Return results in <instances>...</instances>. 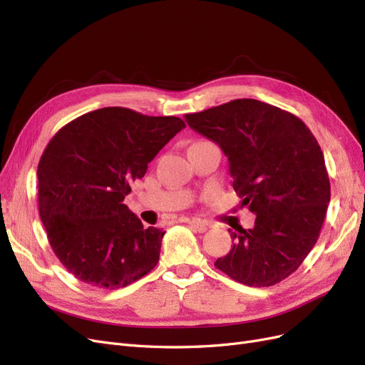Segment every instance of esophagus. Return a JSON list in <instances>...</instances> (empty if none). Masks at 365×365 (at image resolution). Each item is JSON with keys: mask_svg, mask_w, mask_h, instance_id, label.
I'll use <instances>...</instances> for the list:
<instances>
[{"mask_svg": "<svg viewBox=\"0 0 365 365\" xmlns=\"http://www.w3.org/2000/svg\"><path fill=\"white\" fill-rule=\"evenodd\" d=\"M185 224H189L192 228H195L196 231H200V233H204V231H207L208 228V224L204 222V220L201 219H189V217H184L182 219Z\"/></svg>", "mask_w": 365, "mask_h": 365, "instance_id": "34e87169", "label": "esophagus"}]
</instances>
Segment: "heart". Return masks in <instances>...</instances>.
<instances>
[{
  "mask_svg": "<svg viewBox=\"0 0 365 365\" xmlns=\"http://www.w3.org/2000/svg\"><path fill=\"white\" fill-rule=\"evenodd\" d=\"M204 143H210V141H196L193 145H204Z\"/></svg>",
  "mask_w": 365,
  "mask_h": 365,
  "instance_id": "b5f03b06",
  "label": "heart"
}]
</instances>
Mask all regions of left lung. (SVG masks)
Instances as JSON below:
<instances>
[{
	"label": "left lung",
	"instance_id": "1",
	"mask_svg": "<svg viewBox=\"0 0 365 365\" xmlns=\"http://www.w3.org/2000/svg\"><path fill=\"white\" fill-rule=\"evenodd\" d=\"M185 120L222 149L242 205L257 216L250 230H228L235 245L215 267L256 288L289 277L317 244L330 201L324 155L312 132L294 114L254 98Z\"/></svg>",
	"mask_w": 365,
	"mask_h": 365
}]
</instances>
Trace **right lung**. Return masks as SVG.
Listing matches in <instances>:
<instances>
[{"label":"right lung","instance_id":"right-lung-1","mask_svg":"<svg viewBox=\"0 0 365 365\" xmlns=\"http://www.w3.org/2000/svg\"><path fill=\"white\" fill-rule=\"evenodd\" d=\"M182 128L178 117L113 106L77 117L50 140L38 164L39 216L77 280L125 288L155 268L164 231L143 227L123 201Z\"/></svg>","mask_w":365,"mask_h":365}]
</instances>
